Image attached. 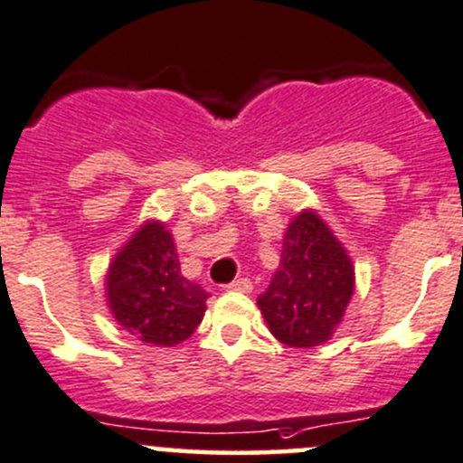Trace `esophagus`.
Returning <instances> with one entry per match:
<instances>
[{
    "label": "esophagus",
    "mask_w": 463,
    "mask_h": 463,
    "mask_svg": "<svg viewBox=\"0 0 463 463\" xmlns=\"http://www.w3.org/2000/svg\"><path fill=\"white\" fill-rule=\"evenodd\" d=\"M226 291H235V293H250V291H253V282H250L249 278L232 279L231 284H226Z\"/></svg>",
    "instance_id": "1"
}]
</instances>
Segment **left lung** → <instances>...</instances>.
<instances>
[{
  "instance_id": "obj_1",
  "label": "left lung",
  "mask_w": 463,
  "mask_h": 463,
  "mask_svg": "<svg viewBox=\"0 0 463 463\" xmlns=\"http://www.w3.org/2000/svg\"><path fill=\"white\" fill-rule=\"evenodd\" d=\"M356 287L352 258L314 208L291 219L279 266L258 307L269 331L288 347L326 343L343 322Z\"/></svg>"
}]
</instances>
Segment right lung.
Instances as JSON below:
<instances>
[{
	"label": "right lung",
	"instance_id": "right-lung-1",
	"mask_svg": "<svg viewBox=\"0 0 463 463\" xmlns=\"http://www.w3.org/2000/svg\"><path fill=\"white\" fill-rule=\"evenodd\" d=\"M107 307L128 334L154 347H176L203 320L208 293L181 275L165 223L147 219L109 261Z\"/></svg>",
	"mask_w": 463,
	"mask_h": 463
}]
</instances>
